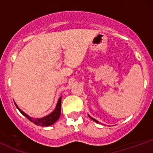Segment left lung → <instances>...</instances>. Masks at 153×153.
Here are the masks:
<instances>
[{
    "mask_svg": "<svg viewBox=\"0 0 153 153\" xmlns=\"http://www.w3.org/2000/svg\"><path fill=\"white\" fill-rule=\"evenodd\" d=\"M88 117H90V118H91V119H92V120H93V121H94V122H96V123H99V121H97V120H96V119H94V118H93V117H91V116H90V115H89V114H88Z\"/></svg>",
    "mask_w": 153,
    "mask_h": 153,
    "instance_id": "obj_1",
    "label": "left lung"
}]
</instances>
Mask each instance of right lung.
Returning a JSON list of instances; mask_svg holds the SVG:
<instances>
[{
	"label": "right lung",
	"instance_id": "right-lung-1",
	"mask_svg": "<svg viewBox=\"0 0 153 153\" xmlns=\"http://www.w3.org/2000/svg\"><path fill=\"white\" fill-rule=\"evenodd\" d=\"M61 99H62V96L59 98L58 101H57V105H56L55 108L52 113H50V114L45 116V117H42V118H34V117H31L30 116L26 114L25 112L23 111L22 110H21L19 108V106H17V104L15 102V105L16 106V108H18L19 111L22 114L24 117H26L29 121L31 122L34 123V124L38 126H42V127H48V126L52 125L54 122H57L58 120L59 117H60L61 114Z\"/></svg>",
	"mask_w": 153,
	"mask_h": 153
}]
</instances>
